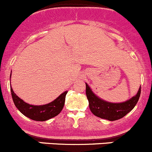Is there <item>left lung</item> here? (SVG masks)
<instances>
[{
	"mask_svg": "<svg viewBox=\"0 0 152 152\" xmlns=\"http://www.w3.org/2000/svg\"><path fill=\"white\" fill-rule=\"evenodd\" d=\"M141 88L137 93L127 101L114 103L105 101L94 94L88 84L86 83V94L88 100V106L93 115L102 119L114 121L124 118L134 109L140 96Z\"/></svg>",
	"mask_w": 152,
	"mask_h": 152,
	"instance_id": "8db88e82",
	"label": "left lung"
}]
</instances>
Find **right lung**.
I'll return each mask as SVG.
<instances>
[{"mask_svg": "<svg viewBox=\"0 0 152 152\" xmlns=\"http://www.w3.org/2000/svg\"><path fill=\"white\" fill-rule=\"evenodd\" d=\"M11 78V75H10ZM68 91H66L51 103L41 106L30 105L18 97L11 88L12 97L17 109L27 118L36 121H45L59 115L65 103V98Z\"/></svg>", "mask_w": 152, "mask_h": 152, "instance_id": "1", "label": "right lung"}]
</instances>
